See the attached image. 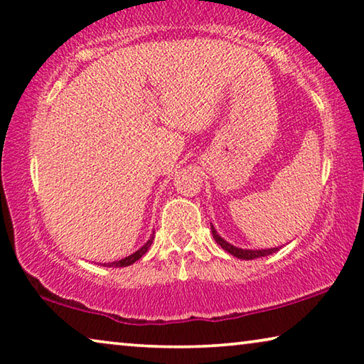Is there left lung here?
<instances>
[{
	"label": "left lung",
	"instance_id": "8db88e82",
	"mask_svg": "<svg viewBox=\"0 0 364 364\" xmlns=\"http://www.w3.org/2000/svg\"><path fill=\"white\" fill-rule=\"evenodd\" d=\"M211 234H213V237L218 244L221 245L223 249L226 250V252H229L234 257H237V259L240 260H254V259H259V257H265V255H270L273 252H277V250H279V247H272V249H240V247H236V245L229 244L228 240L223 239L220 234L216 232V229L213 228V225H211Z\"/></svg>",
	"mask_w": 364,
	"mask_h": 364
}]
</instances>
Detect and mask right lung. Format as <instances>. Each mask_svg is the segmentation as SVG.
<instances>
[{
	"mask_svg": "<svg viewBox=\"0 0 364 364\" xmlns=\"http://www.w3.org/2000/svg\"><path fill=\"white\" fill-rule=\"evenodd\" d=\"M153 239H154V232L151 234V237L146 240V242H144V245H141V247L136 250V252H133L132 255H128V257H125V259H122V260L110 262V264H104V267H128V265L135 264L136 260H139L144 254H146V250L151 247V244H153Z\"/></svg>",
	"mask_w": 364,
	"mask_h": 364,
	"instance_id": "1",
	"label": "right lung"
}]
</instances>
